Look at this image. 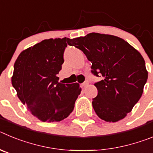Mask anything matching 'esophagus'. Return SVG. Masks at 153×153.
<instances>
[{
	"instance_id": "obj_1",
	"label": "esophagus",
	"mask_w": 153,
	"mask_h": 153,
	"mask_svg": "<svg viewBox=\"0 0 153 153\" xmlns=\"http://www.w3.org/2000/svg\"><path fill=\"white\" fill-rule=\"evenodd\" d=\"M88 84H89L88 81H85V82H83V83H82V86H83V87H86V86H88Z\"/></svg>"
}]
</instances>
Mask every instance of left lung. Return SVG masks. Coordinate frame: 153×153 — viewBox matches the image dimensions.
I'll list each match as a JSON object with an SVG mask.
<instances>
[{"mask_svg": "<svg viewBox=\"0 0 153 153\" xmlns=\"http://www.w3.org/2000/svg\"><path fill=\"white\" fill-rule=\"evenodd\" d=\"M67 44L83 51L91 61V73L102 78L96 83L98 94L93 107L106 122H117L131 112L141 97L148 79L145 60L123 39L90 33L68 39Z\"/></svg>", "mask_w": 153, "mask_h": 153, "instance_id": "obj_1", "label": "left lung"}]
</instances>
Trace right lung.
<instances>
[{
    "instance_id": "1",
    "label": "right lung",
    "mask_w": 153,
    "mask_h": 153,
    "mask_svg": "<svg viewBox=\"0 0 153 153\" xmlns=\"http://www.w3.org/2000/svg\"><path fill=\"white\" fill-rule=\"evenodd\" d=\"M68 38L42 40L17 57L12 85L31 114L43 122H59L72 113L80 94L77 83L58 82Z\"/></svg>"
}]
</instances>
